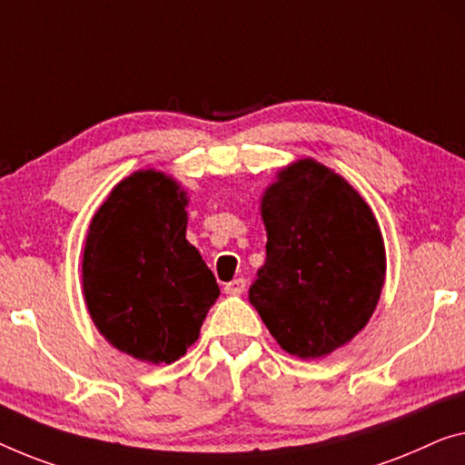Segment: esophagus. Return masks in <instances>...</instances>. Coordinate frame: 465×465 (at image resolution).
Here are the masks:
<instances>
[{
	"instance_id": "34e87169",
	"label": "esophagus",
	"mask_w": 465,
	"mask_h": 465,
	"mask_svg": "<svg viewBox=\"0 0 465 465\" xmlns=\"http://www.w3.org/2000/svg\"><path fill=\"white\" fill-rule=\"evenodd\" d=\"M246 290V280L244 277H235V280L225 283V292L232 296H240Z\"/></svg>"
}]
</instances>
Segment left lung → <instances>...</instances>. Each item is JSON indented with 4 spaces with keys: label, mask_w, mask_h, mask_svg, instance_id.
<instances>
[{
    "label": "left lung",
    "mask_w": 465,
    "mask_h": 465,
    "mask_svg": "<svg viewBox=\"0 0 465 465\" xmlns=\"http://www.w3.org/2000/svg\"><path fill=\"white\" fill-rule=\"evenodd\" d=\"M267 261L248 292L290 355L320 359L365 328L384 286L386 256L365 200L304 158L262 196Z\"/></svg>",
    "instance_id": "8db88e82"
}]
</instances>
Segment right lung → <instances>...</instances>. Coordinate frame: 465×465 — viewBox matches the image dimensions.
I'll use <instances>...</instances> for the list:
<instances>
[{"label":"right lung","instance_id":"add662e5","mask_svg":"<svg viewBox=\"0 0 465 465\" xmlns=\"http://www.w3.org/2000/svg\"><path fill=\"white\" fill-rule=\"evenodd\" d=\"M185 192L137 171L100 206L83 252V292L106 341L150 363H173L198 341L217 280L185 240Z\"/></svg>","mask_w":465,"mask_h":465}]
</instances>
